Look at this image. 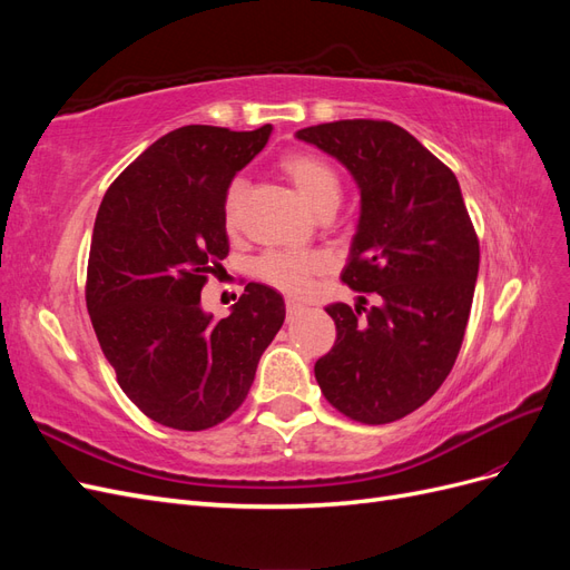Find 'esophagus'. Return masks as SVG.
<instances>
[{"mask_svg":"<svg viewBox=\"0 0 570 570\" xmlns=\"http://www.w3.org/2000/svg\"><path fill=\"white\" fill-rule=\"evenodd\" d=\"M285 312H287V321H292L297 314L304 312V304H299L295 299H285Z\"/></svg>","mask_w":570,"mask_h":570,"instance_id":"obj_1","label":"esophagus"}]
</instances>
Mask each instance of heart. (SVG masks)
<instances>
[{"instance_id":"1","label":"heart","mask_w":570,"mask_h":570,"mask_svg":"<svg viewBox=\"0 0 570 570\" xmlns=\"http://www.w3.org/2000/svg\"><path fill=\"white\" fill-rule=\"evenodd\" d=\"M281 170L297 187V193L321 212H333L342 197V180L335 166L314 151H289L281 159ZM247 195V180L233 178L223 202V220L226 228L235 230L239 223V206ZM323 268L318 256L292 254V252H266L256 262V275L266 285L287 292V295H304L312 278Z\"/></svg>"}]
</instances>
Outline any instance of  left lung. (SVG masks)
<instances>
[{
	"mask_svg": "<svg viewBox=\"0 0 570 570\" xmlns=\"http://www.w3.org/2000/svg\"><path fill=\"white\" fill-rule=\"evenodd\" d=\"M297 137L352 170L361 218L342 283L377 297L325 306L337 340L316 361V381L356 423L400 421L459 356L480 264L473 220L452 168L390 120H335Z\"/></svg>",
	"mask_w": 570,
	"mask_h": 570,
	"instance_id": "1",
	"label": "left lung"
}]
</instances>
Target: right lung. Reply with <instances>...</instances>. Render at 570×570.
I'll return each instance as SVG.
<instances>
[{
    "instance_id": "obj_1",
    "label": "right lung",
    "mask_w": 570,
    "mask_h": 570,
    "mask_svg": "<svg viewBox=\"0 0 570 570\" xmlns=\"http://www.w3.org/2000/svg\"><path fill=\"white\" fill-rule=\"evenodd\" d=\"M268 135L271 126H183L147 147L99 204L85 302L120 390L166 428L195 433L233 416L285 321L283 297L262 283H247L226 318L199 304L230 252L226 189Z\"/></svg>"
}]
</instances>
